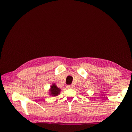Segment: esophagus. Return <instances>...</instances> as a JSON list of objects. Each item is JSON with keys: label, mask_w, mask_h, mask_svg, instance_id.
<instances>
[{"label": "esophagus", "mask_w": 132, "mask_h": 132, "mask_svg": "<svg viewBox=\"0 0 132 132\" xmlns=\"http://www.w3.org/2000/svg\"><path fill=\"white\" fill-rule=\"evenodd\" d=\"M67 87L68 89H71L73 88V85H67Z\"/></svg>", "instance_id": "esophagus-1"}]
</instances>
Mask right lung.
<instances>
[{
  "mask_svg": "<svg viewBox=\"0 0 132 132\" xmlns=\"http://www.w3.org/2000/svg\"><path fill=\"white\" fill-rule=\"evenodd\" d=\"M61 89L58 88L55 84H53L51 86L50 94L51 96H57L61 93Z\"/></svg>",
  "mask_w": 132,
  "mask_h": 132,
  "instance_id": "right-lung-1",
  "label": "right lung"
}]
</instances>
